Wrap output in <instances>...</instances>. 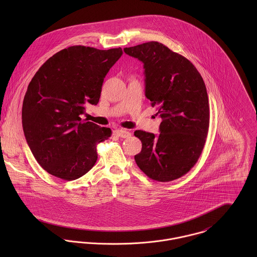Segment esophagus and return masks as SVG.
I'll list each match as a JSON object with an SVG mask.
<instances>
[{"mask_svg":"<svg viewBox=\"0 0 257 257\" xmlns=\"http://www.w3.org/2000/svg\"><path fill=\"white\" fill-rule=\"evenodd\" d=\"M115 135L119 138H122V139H125V138H130L131 137V133L125 130V128H120V130H116L115 132Z\"/></svg>","mask_w":257,"mask_h":257,"instance_id":"34e87169","label":"esophagus"}]
</instances>
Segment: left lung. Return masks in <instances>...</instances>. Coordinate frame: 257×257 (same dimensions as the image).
Here are the masks:
<instances>
[{"instance_id": "left-lung-1", "label": "left lung", "mask_w": 257, "mask_h": 257, "mask_svg": "<svg viewBox=\"0 0 257 257\" xmlns=\"http://www.w3.org/2000/svg\"><path fill=\"white\" fill-rule=\"evenodd\" d=\"M123 51L144 63L146 96L162 118L157 137L135 132L143 144L135 160L152 180L178 179L197 163L208 136L210 108L204 80L191 61L160 42Z\"/></svg>"}]
</instances>
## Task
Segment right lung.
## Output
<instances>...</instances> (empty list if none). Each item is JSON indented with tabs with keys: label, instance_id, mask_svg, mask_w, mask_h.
Here are the masks:
<instances>
[{
	"label": "right lung",
	"instance_id": "obj_1",
	"mask_svg": "<svg viewBox=\"0 0 257 257\" xmlns=\"http://www.w3.org/2000/svg\"><path fill=\"white\" fill-rule=\"evenodd\" d=\"M121 54L120 47L73 45L47 59L32 79L23 103V128L35 158L49 174L71 181L95 165L97 146L111 131L80 115L86 104H98L104 78Z\"/></svg>",
	"mask_w": 257,
	"mask_h": 257
}]
</instances>
